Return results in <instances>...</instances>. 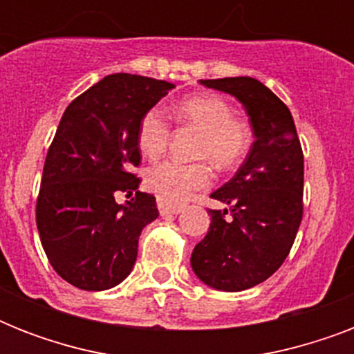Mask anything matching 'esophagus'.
Returning a JSON list of instances; mask_svg holds the SVG:
<instances>
[{
    "mask_svg": "<svg viewBox=\"0 0 354 354\" xmlns=\"http://www.w3.org/2000/svg\"><path fill=\"white\" fill-rule=\"evenodd\" d=\"M158 209H160L161 215H178V213H182L183 211V205L171 204V202H167V200L158 198Z\"/></svg>",
    "mask_w": 354,
    "mask_h": 354,
    "instance_id": "esophagus-1",
    "label": "esophagus"
}]
</instances>
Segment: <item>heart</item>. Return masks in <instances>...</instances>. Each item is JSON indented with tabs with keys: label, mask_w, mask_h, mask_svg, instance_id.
I'll use <instances>...</instances> for the list:
<instances>
[{
	"label": "heart",
	"mask_w": 354,
	"mask_h": 354,
	"mask_svg": "<svg viewBox=\"0 0 354 354\" xmlns=\"http://www.w3.org/2000/svg\"><path fill=\"white\" fill-rule=\"evenodd\" d=\"M178 122L200 130L196 156L209 160L216 169L230 171L236 167L252 147V132L242 119L233 115L232 104L218 95H194L172 108ZM171 138V122L158 108L145 113L138 127L139 152L156 160L165 152ZM147 187L160 198L180 204L189 194L211 183V169L205 161L180 163L167 160L150 167L145 176Z\"/></svg>",
	"instance_id": "obj_1"
}]
</instances>
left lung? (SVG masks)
I'll list each match as a JSON object with an SVG mask.
<instances>
[{"label":"left lung","mask_w":354,"mask_h":354,"mask_svg":"<svg viewBox=\"0 0 354 354\" xmlns=\"http://www.w3.org/2000/svg\"><path fill=\"white\" fill-rule=\"evenodd\" d=\"M236 97L255 141L235 176L211 194L227 209H209L207 235L191 266L205 285L239 292L263 283L285 263L303 216V150L290 110L252 77L200 80Z\"/></svg>","instance_id":"obj_1"}]
</instances>
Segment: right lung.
I'll list each match as a JSON object with an SVG mask.
<instances>
[{
    "mask_svg": "<svg viewBox=\"0 0 354 354\" xmlns=\"http://www.w3.org/2000/svg\"><path fill=\"white\" fill-rule=\"evenodd\" d=\"M174 84L108 75L64 112L47 150L36 226L49 263L80 290H106L133 268L138 241L158 218L156 198L138 191L139 121ZM133 198L118 205L115 196Z\"/></svg>",
    "mask_w": 354,
    "mask_h": 354,
    "instance_id": "right-lung-1",
    "label": "right lung"
}]
</instances>
